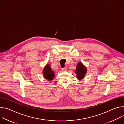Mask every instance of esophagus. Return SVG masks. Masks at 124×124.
<instances>
[{
    "label": "esophagus",
    "instance_id": "34e87169",
    "mask_svg": "<svg viewBox=\"0 0 124 124\" xmlns=\"http://www.w3.org/2000/svg\"><path fill=\"white\" fill-rule=\"evenodd\" d=\"M67 70V67H65L63 68H62V71H66Z\"/></svg>",
    "mask_w": 124,
    "mask_h": 124
}]
</instances>
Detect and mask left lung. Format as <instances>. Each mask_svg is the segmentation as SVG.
Wrapping results in <instances>:
<instances>
[{
	"label": "left lung",
	"mask_w": 124,
	"mask_h": 124,
	"mask_svg": "<svg viewBox=\"0 0 124 124\" xmlns=\"http://www.w3.org/2000/svg\"><path fill=\"white\" fill-rule=\"evenodd\" d=\"M87 72V67L81 62H78L75 70V73L76 74V78L79 80L83 79Z\"/></svg>",
	"instance_id": "1"
}]
</instances>
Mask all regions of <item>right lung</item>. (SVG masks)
I'll return each instance as SVG.
<instances>
[{
  "label": "right lung",
  "mask_w": 124,
  "mask_h": 124,
  "mask_svg": "<svg viewBox=\"0 0 124 124\" xmlns=\"http://www.w3.org/2000/svg\"><path fill=\"white\" fill-rule=\"evenodd\" d=\"M42 73L44 78L48 81H51L53 80L54 78L55 77L54 72L52 70L51 67L49 63L46 64L44 66Z\"/></svg>",
  "instance_id": "obj_1"
}]
</instances>
